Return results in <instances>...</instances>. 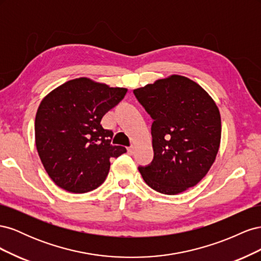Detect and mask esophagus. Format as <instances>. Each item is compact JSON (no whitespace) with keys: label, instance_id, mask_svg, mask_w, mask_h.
<instances>
[{"label":"esophagus","instance_id":"34e87169","mask_svg":"<svg viewBox=\"0 0 261 261\" xmlns=\"http://www.w3.org/2000/svg\"><path fill=\"white\" fill-rule=\"evenodd\" d=\"M127 152H128L129 154H133V153H134V146H130V147L127 148Z\"/></svg>","mask_w":261,"mask_h":261}]
</instances>
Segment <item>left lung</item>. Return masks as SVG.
I'll list each match as a JSON object with an SVG mask.
<instances>
[{"instance_id":"8db88e82","label":"left lung","mask_w":261,"mask_h":261,"mask_svg":"<svg viewBox=\"0 0 261 261\" xmlns=\"http://www.w3.org/2000/svg\"><path fill=\"white\" fill-rule=\"evenodd\" d=\"M151 116L153 160L138 170L148 186L176 195L206 176L221 140L216 102L189 78L172 75L134 90Z\"/></svg>"}]
</instances>
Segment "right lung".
<instances>
[{
	"mask_svg": "<svg viewBox=\"0 0 261 261\" xmlns=\"http://www.w3.org/2000/svg\"><path fill=\"white\" fill-rule=\"evenodd\" d=\"M127 89L82 77L59 86L43 98L35 121L36 146L43 167L59 187L74 194L103 183L110 159L126 152L113 146V132L101 125Z\"/></svg>",
	"mask_w": 261,
	"mask_h": 261,
	"instance_id": "right-lung-1",
	"label": "right lung"
}]
</instances>
